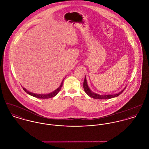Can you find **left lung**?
<instances>
[{"instance_id": "left-lung-1", "label": "left lung", "mask_w": 149, "mask_h": 149, "mask_svg": "<svg viewBox=\"0 0 149 149\" xmlns=\"http://www.w3.org/2000/svg\"><path fill=\"white\" fill-rule=\"evenodd\" d=\"M83 88L84 89V91L85 93L91 97L93 98V99H111V98H113L115 97H117L118 96H119L123 92V91L125 89L126 87L124 88V89H123L120 92H119V93H115V94H112V95H99L97 93H96L93 92H92L89 87L88 86V85L87 84V81H86V76H85V79H84V83H83Z\"/></svg>"}]
</instances>
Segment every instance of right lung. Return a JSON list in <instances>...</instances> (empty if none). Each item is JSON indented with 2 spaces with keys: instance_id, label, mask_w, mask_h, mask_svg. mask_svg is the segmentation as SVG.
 I'll return each mask as SVG.
<instances>
[{
  "instance_id": "right-lung-1",
  "label": "right lung",
  "mask_w": 149,
  "mask_h": 149,
  "mask_svg": "<svg viewBox=\"0 0 149 149\" xmlns=\"http://www.w3.org/2000/svg\"><path fill=\"white\" fill-rule=\"evenodd\" d=\"M64 79H65V78L63 79V80L62 81V82L61 83V85H60V86L57 89H56L55 91H53L52 92L49 93H47V94H37V93H33V92L28 91L26 88H24L23 87V90L25 92H27V93H28L29 95H31L32 96L37 97V98H40V99H49V98H52V97H53L55 96H56L58 94V93L60 92L61 87L63 86V83Z\"/></svg>"
}]
</instances>
